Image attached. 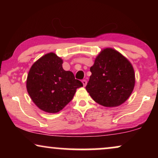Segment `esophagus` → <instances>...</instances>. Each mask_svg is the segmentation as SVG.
Listing matches in <instances>:
<instances>
[{"label":"esophagus","instance_id":"obj_1","mask_svg":"<svg viewBox=\"0 0 158 158\" xmlns=\"http://www.w3.org/2000/svg\"><path fill=\"white\" fill-rule=\"evenodd\" d=\"M82 83H83V85L84 87H85L86 85H87V81H86L85 80H83V81H82Z\"/></svg>","mask_w":158,"mask_h":158}]
</instances>
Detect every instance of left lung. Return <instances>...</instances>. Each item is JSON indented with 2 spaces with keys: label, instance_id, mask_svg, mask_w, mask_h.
<instances>
[{
  "label": "left lung",
  "instance_id": "obj_1",
  "mask_svg": "<svg viewBox=\"0 0 158 158\" xmlns=\"http://www.w3.org/2000/svg\"><path fill=\"white\" fill-rule=\"evenodd\" d=\"M91 75L86 85L90 97L106 107L124 103L132 93L135 74L132 64L113 48H105L97 55L90 68Z\"/></svg>",
  "mask_w": 158,
  "mask_h": 158
}]
</instances>
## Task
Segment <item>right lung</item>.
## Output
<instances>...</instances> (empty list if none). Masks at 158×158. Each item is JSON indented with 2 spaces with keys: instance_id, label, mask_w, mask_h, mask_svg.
<instances>
[{
  "instance_id": "right-lung-1",
  "label": "right lung",
  "mask_w": 158,
  "mask_h": 158,
  "mask_svg": "<svg viewBox=\"0 0 158 158\" xmlns=\"http://www.w3.org/2000/svg\"><path fill=\"white\" fill-rule=\"evenodd\" d=\"M63 60L54 52L43 55L30 68L27 89L39 109L57 113L72 100L77 88L83 83L71 71L62 68Z\"/></svg>"
}]
</instances>
